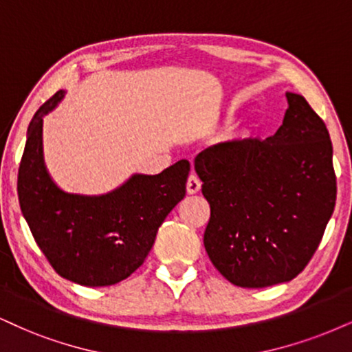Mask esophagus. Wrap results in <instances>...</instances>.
Masks as SVG:
<instances>
[{
  "label": "esophagus",
  "instance_id": "obj_1",
  "mask_svg": "<svg viewBox=\"0 0 352 352\" xmlns=\"http://www.w3.org/2000/svg\"><path fill=\"white\" fill-rule=\"evenodd\" d=\"M201 179H199V177L194 175H189V177H188V183H186V189H188V194H196V192H199V190H201Z\"/></svg>",
  "mask_w": 352,
  "mask_h": 352
}]
</instances>
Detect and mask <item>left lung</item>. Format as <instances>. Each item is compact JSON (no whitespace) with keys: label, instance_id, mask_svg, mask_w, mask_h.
Returning a JSON list of instances; mask_svg holds the SVG:
<instances>
[{"label":"left lung","instance_id":"obj_1","mask_svg":"<svg viewBox=\"0 0 352 352\" xmlns=\"http://www.w3.org/2000/svg\"><path fill=\"white\" fill-rule=\"evenodd\" d=\"M285 98L289 107L274 135L217 143L194 160L210 204L204 246L220 274L240 287L300 274L335 210L327 125L300 94Z\"/></svg>","mask_w":352,"mask_h":352}]
</instances>
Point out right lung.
I'll use <instances>...</instances> for the list:
<instances>
[{"instance_id":"1","label":"right lung","mask_w":352,"mask_h":352,"mask_svg":"<svg viewBox=\"0 0 352 352\" xmlns=\"http://www.w3.org/2000/svg\"><path fill=\"white\" fill-rule=\"evenodd\" d=\"M58 91L38 107L28 129L17 196L38 248L65 279L102 287L127 279L145 261L160 225L186 196L190 164L181 160L160 175H133L102 196L68 194L43 163L42 122L62 101Z\"/></svg>"}]
</instances>
